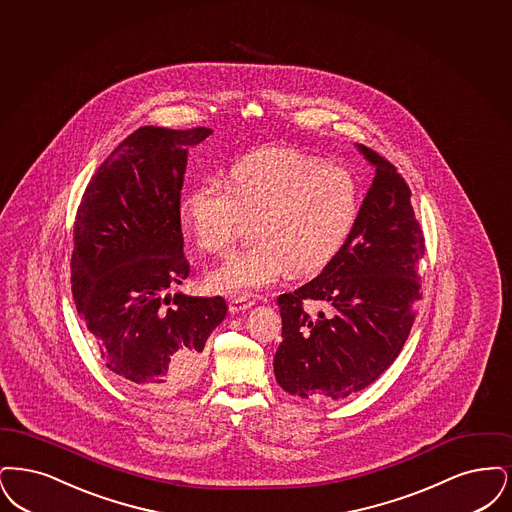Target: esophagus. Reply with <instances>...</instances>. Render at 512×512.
I'll list each match as a JSON object with an SVG mask.
<instances>
[{
  "label": "esophagus",
  "mask_w": 512,
  "mask_h": 512,
  "mask_svg": "<svg viewBox=\"0 0 512 512\" xmlns=\"http://www.w3.org/2000/svg\"><path fill=\"white\" fill-rule=\"evenodd\" d=\"M252 306H254V300L248 298V296H233V298H229V312L231 313L245 312V310L252 308Z\"/></svg>",
  "instance_id": "34e87169"
}]
</instances>
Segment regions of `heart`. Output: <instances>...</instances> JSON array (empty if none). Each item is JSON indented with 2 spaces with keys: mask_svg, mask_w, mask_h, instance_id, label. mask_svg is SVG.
Listing matches in <instances>:
<instances>
[{
  "mask_svg": "<svg viewBox=\"0 0 512 512\" xmlns=\"http://www.w3.org/2000/svg\"><path fill=\"white\" fill-rule=\"evenodd\" d=\"M359 187L346 168L292 149H264L235 162L225 187L208 183L179 204L183 231L199 250L227 256L254 222L258 241L208 277L210 289L248 294L287 271L310 275L348 243Z\"/></svg>",
  "mask_w": 512,
  "mask_h": 512,
  "instance_id": "1",
  "label": "heart"
}]
</instances>
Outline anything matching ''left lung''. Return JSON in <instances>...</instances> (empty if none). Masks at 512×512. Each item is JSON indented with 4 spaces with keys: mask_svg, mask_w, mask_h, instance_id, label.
Wrapping results in <instances>:
<instances>
[{
    "mask_svg": "<svg viewBox=\"0 0 512 512\" xmlns=\"http://www.w3.org/2000/svg\"><path fill=\"white\" fill-rule=\"evenodd\" d=\"M361 153L377 176L348 243L310 283L277 298L283 342L279 386L300 398L342 400L375 382L400 356L423 298V227L411 189L392 162Z\"/></svg>",
    "mask_w": 512,
    "mask_h": 512,
    "instance_id": "left-lung-1",
    "label": "left lung"
}]
</instances>
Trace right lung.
Masks as SVG:
<instances>
[{"label":"right lung","instance_id":"add662e5","mask_svg":"<svg viewBox=\"0 0 512 512\" xmlns=\"http://www.w3.org/2000/svg\"><path fill=\"white\" fill-rule=\"evenodd\" d=\"M210 128L143 126L89 181L74 220L70 283L101 361L155 396L193 384L227 313L222 296H170L191 266L179 220L187 147Z\"/></svg>","mask_w":512,"mask_h":512}]
</instances>
